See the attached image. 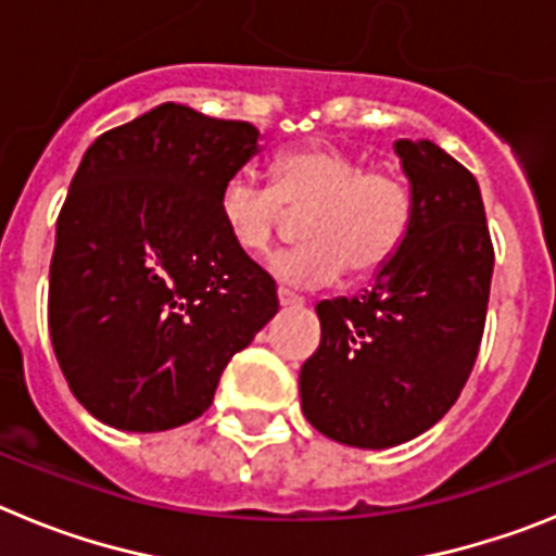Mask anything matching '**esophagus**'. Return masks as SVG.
I'll list each match as a JSON object with an SVG mask.
<instances>
[{
  "label": "esophagus",
  "mask_w": 556,
  "mask_h": 556,
  "mask_svg": "<svg viewBox=\"0 0 556 556\" xmlns=\"http://www.w3.org/2000/svg\"><path fill=\"white\" fill-rule=\"evenodd\" d=\"M278 303H281V306H301L303 298H301V294L289 292L287 287H281V289H278Z\"/></svg>",
  "instance_id": "obj_1"
}]
</instances>
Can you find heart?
Returning a JSON list of instances; mask_svg holds the SVG:
<instances>
[{
	"instance_id": "b5f03b06",
	"label": "heart",
	"mask_w": 556,
	"mask_h": 556,
	"mask_svg": "<svg viewBox=\"0 0 556 556\" xmlns=\"http://www.w3.org/2000/svg\"><path fill=\"white\" fill-rule=\"evenodd\" d=\"M269 178L273 186L230 178L219 189L217 217L248 255L267 253L292 228V217H306L308 244L278 262L287 281L326 283L342 269L367 278L390 264L409 236L415 203L392 166H365L342 147L312 141L275 155Z\"/></svg>"
}]
</instances>
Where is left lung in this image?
Instances as JSON below:
<instances>
[{"label": "left lung", "mask_w": 556, "mask_h": 556, "mask_svg": "<svg viewBox=\"0 0 556 556\" xmlns=\"http://www.w3.org/2000/svg\"><path fill=\"white\" fill-rule=\"evenodd\" d=\"M412 228L376 283L317 303L320 348L301 367V406L320 434L392 448L456 404L488 320L493 239L476 178L431 141L395 144Z\"/></svg>", "instance_id": "left-lung-1"}]
</instances>
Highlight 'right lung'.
<instances>
[{
  "mask_svg": "<svg viewBox=\"0 0 556 556\" xmlns=\"http://www.w3.org/2000/svg\"><path fill=\"white\" fill-rule=\"evenodd\" d=\"M255 152L250 122L164 102L83 155L58 214L49 337L102 424L166 431L200 417L278 312L275 281L217 217L219 189Z\"/></svg>",
  "mask_w": 556,
  "mask_h": 556,
  "instance_id": "obj_1",
  "label": "right lung"
}]
</instances>
